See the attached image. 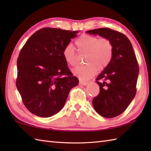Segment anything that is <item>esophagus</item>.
Instances as JSON below:
<instances>
[{
  "label": "esophagus",
  "mask_w": 151,
  "mask_h": 151,
  "mask_svg": "<svg viewBox=\"0 0 151 151\" xmlns=\"http://www.w3.org/2000/svg\"><path fill=\"white\" fill-rule=\"evenodd\" d=\"M79 84L82 85V86H86L88 84V82H84V81H80Z\"/></svg>",
  "instance_id": "esophagus-1"
}]
</instances>
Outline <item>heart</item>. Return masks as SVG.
Here are the masks:
<instances>
[{
    "label": "heart",
    "mask_w": 151,
    "mask_h": 151,
    "mask_svg": "<svg viewBox=\"0 0 151 151\" xmlns=\"http://www.w3.org/2000/svg\"><path fill=\"white\" fill-rule=\"evenodd\" d=\"M75 43L80 52L88 54L85 65H80L73 70L74 75L79 78L90 79L97 73V70H104L110 65L114 55V46L108 38L82 34L76 40ZM62 55L69 65H77L78 54L71 45H68L63 48Z\"/></svg>",
    "instance_id": "heart-1"
}]
</instances>
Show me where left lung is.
Here are the masks:
<instances>
[{"label":"left lung","mask_w":151,"mask_h":151,"mask_svg":"<svg viewBox=\"0 0 151 151\" xmlns=\"http://www.w3.org/2000/svg\"><path fill=\"white\" fill-rule=\"evenodd\" d=\"M86 32L108 38L114 46L110 65L96 79L100 91L93 99V105L102 117H117L124 111L136 93L139 65L133 47L124 34L110 28H101Z\"/></svg>","instance_id":"obj_1"}]
</instances>
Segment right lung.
<instances>
[{
  "label": "right lung",
  "mask_w": 151,
  "mask_h": 151,
  "mask_svg": "<svg viewBox=\"0 0 151 151\" xmlns=\"http://www.w3.org/2000/svg\"><path fill=\"white\" fill-rule=\"evenodd\" d=\"M78 31L43 28L21 49L17 58L16 86L32 114L49 117L65 104L69 93L78 84L63 59L62 51Z\"/></svg>",
  "instance_id": "obj_1"
}]
</instances>
